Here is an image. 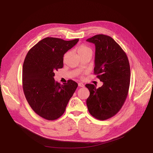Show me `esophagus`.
<instances>
[{
    "mask_svg": "<svg viewBox=\"0 0 153 153\" xmlns=\"http://www.w3.org/2000/svg\"><path fill=\"white\" fill-rule=\"evenodd\" d=\"M78 85H79V86H80V87H84V85L82 83H78Z\"/></svg>",
    "mask_w": 153,
    "mask_h": 153,
    "instance_id": "obj_1",
    "label": "esophagus"
}]
</instances>
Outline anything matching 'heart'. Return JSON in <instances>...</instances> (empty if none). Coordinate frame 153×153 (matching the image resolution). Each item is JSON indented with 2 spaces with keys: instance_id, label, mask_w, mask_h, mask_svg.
Wrapping results in <instances>:
<instances>
[{
  "instance_id": "b5f03b06",
  "label": "heart",
  "mask_w": 153,
  "mask_h": 153,
  "mask_svg": "<svg viewBox=\"0 0 153 153\" xmlns=\"http://www.w3.org/2000/svg\"><path fill=\"white\" fill-rule=\"evenodd\" d=\"M77 51L80 56H85V55L88 54H92V53H93L91 48L85 45H80L78 47Z\"/></svg>"
}]
</instances>
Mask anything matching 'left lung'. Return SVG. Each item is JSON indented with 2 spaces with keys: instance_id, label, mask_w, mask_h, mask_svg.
<instances>
[{
  "instance_id": "left-lung-1",
  "label": "left lung",
  "mask_w": 153,
  "mask_h": 153,
  "mask_svg": "<svg viewBox=\"0 0 153 153\" xmlns=\"http://www.w3.org/2000/svg\"><path fill=\"white\" fill-rule=\"evenodd\" d=\"M96 47L94 73L103 83L99 88L86 84L90 91L86 105L91 116L100 120L116 115L127 97L130 83L128 57L110 36L97 34L86 40Z\"/></svg>"
}]
</instances>
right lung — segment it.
Instances as JSON below:
<instances>
[{
    "label": "right lung",
    "mask_w": 153,
    "mask_h": 153,
    "mask_svg": "<svg viewBox=\"0 0 153 153\" xmlns=\"http://www.w3.org/2000/svg\"><path fill=\"white\" fill-rule=\"evenodd\" d=\"M79 39L64 40L46 37L28 52L23 65L22 86L26 99L33 110L42 118L54 120L64 113L78 84L68 80L56 82V71L63 67V56Z\"/></svg>",
    "instance_id": "right-lung-1"
}]
</instances>
